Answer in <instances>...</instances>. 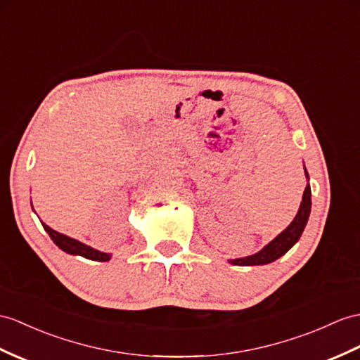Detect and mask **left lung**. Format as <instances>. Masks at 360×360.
<instances>
[{
  "label": "left lung",
  "mask_w": 360,
  "mask_h": 360,
  "mask_svg": "<svg viewBox=\"0 0 360 360\" xmlns=\"http://www.w3.org/2000/svg\"><path fill=\"white\" fill-rule=\"evenodd\" d=\"M305 175L309 177L307 171H305ZM310 209H311V191H310V185H307L305 191H304V195H302L300 210H297L295 220L290 223V226H288L285 231L279 233L274 241H270L261 252L255 253V255H252V257L231 259V264H233V266H262V264H269V262H274L279 257H283L284 253L287 250H290L293 248V244L300 240V236L302 235L304 227L307 224V220H309Z\"/></svg>",
  "instance_id": "obj_1"
}]
</instances>
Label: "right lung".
I'll return each instance as SVG.
<instances>
[{"label": "right lung", "instance_id": "obj_1", "mask_svg": "<svg viewBox=\"0 0 360 360\" xmlns=\"http://www.w3.org/2000/svg\"><path fill=\"white\" fill-rule=\"evenodd\" d=\"M42 226H44V229L47 231V233L50 235V238L53 240V243L56 244V246L59 249H63L64 252L70 253V255H81L84 258L94 259V261H108L111 258L110 253L99 252V250H96V249H93L90 246H86V244H82L81 241L73 240V238H70V236H67V235L59 233V232L51 229V227H49L46 223H42Z\"/></svg>", "mask_w": 360, "mask_h": 360}]
</instances>
